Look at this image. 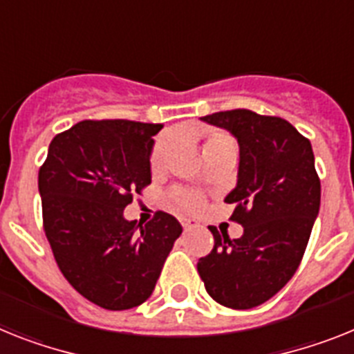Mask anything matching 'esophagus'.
Returning <instances> with one entry per match:
<instances>
[{"label":"esophagus","instance_id":"obj_1","mask_svg":"<svg viewBox=\"0 0 354 354\" xmlns=\"http://www.w3.org/2000/svg\"><path fill=\"white\" fill-rule=\"evenodd\" d=\"M182 227L187 232V230H192V228L200 227V223L196 221V219H182Z\"/></svg>","mask_w":354,"mask_h":354}]
</instances>
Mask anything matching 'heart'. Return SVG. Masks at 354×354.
I'll return each instance as SVG.
<instances>
[{
  "label": "heart",
  "instance_id": "b5f03b06",
  "mask_svg": "<svg viewBox=\"0 0 354 354\" xmlns=\"http://www.w3.org/2000/svg\"><path fill=\"white\" fill-rule=\"evenodd\" d=\"M221 145H236V144H234L232 136L227 135V133H223V131L209 133L203 142V154L207 153V151H212V149H216V147H221ZM167 149H169L167 138H162V140H158L156 142V145L153 147V153H151V167H153L154 171L162 167L163 160H165V154H167ZM176 201H178V205L182 207V209H187V210H194L200 207V200H198V198L192 194H180L176 198Z\"/></svg>",
  "mask_w": 354,
  "mask_h": 354
}]
</instances>
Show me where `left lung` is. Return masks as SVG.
Wrapping results in <instances>:
<instances>
[{
	"label": "left lung",
	"instance_id": "obj_1",
	"mask_svg": "<svg viewBox=\"0 0 354 354\" xmlns=\"http://www.w3.org/2000/svg\"><path fill=\"white\" fill-rule=\"evenodd\" d=\"M239 144L237 185L225 198L243 227L230 239L214 227V248L198 261L205 290L219 304L250 310L293 277L320 209V180L308 138L284 118L250 109L201 117Z\"/></svg>",
	"mask_w": 354,
	"mask_h": 354
}]
</instances>
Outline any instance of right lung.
<instances>
[{"label":"right lung","mask_w":354,"mask_h":354,"mask_svg":"<svg viewBox=\"0 0 354 354\" xmlns=\"http://www.w3.org/2000/svg\"><path fill=\"white\" fill-rule=\"evenodd\" d=\"M162 124L82 120L50 142L39 169L43 227L68 283L104 310L140 306L182 234L167 212L145 225L124 209L151 183L153 136Z\"/></svg>","instance_id":"obj_1"}]
</instances>
